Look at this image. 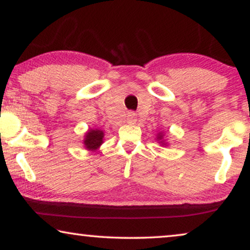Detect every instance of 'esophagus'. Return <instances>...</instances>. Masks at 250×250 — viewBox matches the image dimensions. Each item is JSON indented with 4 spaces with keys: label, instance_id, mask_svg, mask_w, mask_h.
<instances>
[{
    "label": "esophagus",
    "instance_id": "esophagus-1",
    "mask_svg": "<svg viewBox=\"0 0 250 250\" xmlns=\"http://www.w3.org/2000/svg\"><path fill=\"white\" fill-rule=\"evenodd\" d=\"M126 121H127V123H129V124H134V123L136 122V117H135L134 112H132V111L127 112V116H126Z\"/></svg>",
    "mask_w": 250,
    "mask_h": 250
}]
</instances>
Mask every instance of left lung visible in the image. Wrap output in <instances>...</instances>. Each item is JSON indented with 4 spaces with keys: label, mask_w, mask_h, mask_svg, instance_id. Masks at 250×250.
I'll list each match as a JSON object with an SVG mask.
<instances>
[{
    "label": "left lung",
    "mask_w": 250,
    "mask_h": 250,
    "mask_svg": "<svg viewBox=\"0 0 250 250\" xmlns=\"http://www.w3.org/2000/svg\"><path fill=\"white\" fill-rule=\"evenodd\" d=\"M156 140H157V142H158L160 146H168V143H167V141L165 140V134H164L163 132L157 133Z\"/></svg>",
    "instance_id": "8db88e82"
}]
</instances>
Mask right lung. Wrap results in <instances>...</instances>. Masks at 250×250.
Segmentation results:
<instances>
[{
  "label": "right lung",
  "instance_id": "add662e5",
  "mask_svg": "<svg viewBox=\"0 0 250 250\" xmlns=\"http://www.w3.org/2000/svg\"><path fill=\"white\" fill-rule=\"evenodd\" d=\"M104 132L99 128H90L84 135V148L88 151H95L104 143Z\"/></svg>",
  "mask_w": 250,
  "mask_h": 250
}]
</instances>
